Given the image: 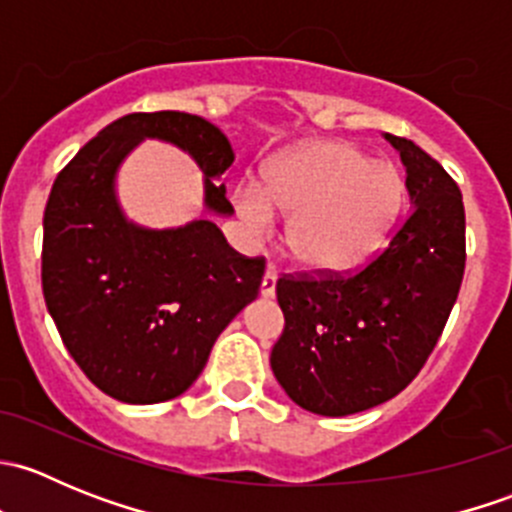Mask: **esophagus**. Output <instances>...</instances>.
<instances>
[{
	"label": "esophagus",
	"instance_id": "34e87169",
	"mask_svg": "<svg viewBox=\"0 0 512 512\" xmlns=\"http://www.w3.org/2000/svg\"><path fill=\"white\" fill-rule=\"evenodd\" d=\"M275 287H277V267L275 265H267L265 277H262V287H260L262 297H265V299L275 297Z\"/></svg>",
	"mask_w": 512,
	"mask_h": 512
}]
</instances>
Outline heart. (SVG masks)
<instances>
[{
	"label": "heart",
	"mask_w": 512,
	"mask_h": 512,
	"mask_svg": "<svg viewBox=\"0 0 512 512\" xmlns=\"http://www.w3.org/2000/svg\"><path fill=\"white\" fill-rule=\"evenodd\" d=\"M404 178L389 160L366 158L337 138L307 141L262 170V190L242 185L232 195L237 218L252 232L289 218L287 250L317 275L364 267L389 237L404 205Z\"/></svg>",
	"instance_id": "obj_1"
}]
</instances>
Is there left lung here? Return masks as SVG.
Returning <instances> with one entry per match:
<instances>
[{
  "mask_svg": "<svg viewBox=\"0 0 512 512\" xmlns=\"http://www.w3.org/2000/svg\"><path fill=\"white\" fill-rule=\"evenodd\" d=\"M406 168L411 213L349 277H280L285 332L270 366L304 411L349 416L414 381L448 322L466 270V213L451 175L414 141L384 133Z\"/></svg>",
  "mask_w": 512,
  "mask_h": 512,
  "instance_id": "left-lung-1",
  "label": "left lung"
}]
</instances>
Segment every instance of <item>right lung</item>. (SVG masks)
I'll list each match as a JSON object with an SVG mask.
<instances>
[{
    "label": "right lung",
    "mask_w": 512,
    "mask_h": 512,
    "mask_svg": "<svg viewBox=\"0 0 512 512\" xmlns=\"http://www.w3.org/2000/svg\"><path fill=\"white\" fill-rule=\"evenodd\" d=\"M146 138L188 153L205 175V210L232 213L220 183L235 160L230 141L180 111L108 123L56 175L44 210L46 309L91 384L123 404H158L190 389L265 275V260L232 250L213 220L151 230L123 215L118 168Z\"/></svg>",
    "instance_id": "obj_1"
}]
</instances>
